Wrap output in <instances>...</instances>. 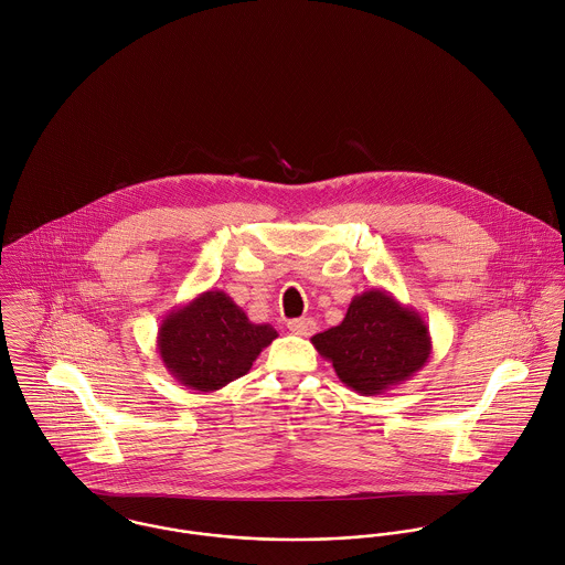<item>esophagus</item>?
Returning <instances> with one entry per match:
<instances>
[{
  "label": "esophagus",
  "instance_id": "1",
  "mask_svg": "<svg viewBox=\"0 0 565 565\" xmlns=\"http://www.w3.org/2000/svg\"><path fill=\"white\" fill-rule=\"evenodd\" d=\"M288 330L299 337H312L317 332V323L315 319H292L288 321Z\"/></svg>",
  "mask_w": 565,
  "mask_h": 565
}]
</instances>
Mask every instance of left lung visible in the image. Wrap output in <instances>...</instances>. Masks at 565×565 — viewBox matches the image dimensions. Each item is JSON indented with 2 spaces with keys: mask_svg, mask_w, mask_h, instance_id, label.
I'll return each instance as SVG.
<instances>
[{
  "mask_svg": "<svg viewBox=\"0 0 565 565\" xmlns=\"http://www.w3.org/2000/svg\"><path fill=\"white\" fill-rule=\"evenodd\" d=\"M312 344L360 395H384L404 384L433 353L422 315L380 288L355 295L339 326L312 337Z\"/></svg>",
  "mask_w": 565,
  "mask_h": 565,
  "instance_id": "left-lung-1",
  "label": "left lung"
}]
</instances>
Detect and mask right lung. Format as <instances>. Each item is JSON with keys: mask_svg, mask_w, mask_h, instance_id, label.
I'll use <instances>...</instances> for the list:
<instances>
[{"mask_svg": "<svg viewBox=\"0 0 565 565\" xmlns=\"http://www.w3.org/2000/svg\"><path fill=\"white\" fill-rule=\"evenodd\" d=\"M275 339L273 326L250 323L223 290H207L166 315L157 351L179 384L210 393L246 375Z\"/></svg>", "mask_w": 565, "mask_h": 565, "instance_id": "obj_1", "label": "right lung"}]
</instances>
